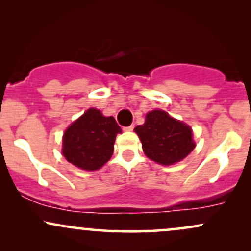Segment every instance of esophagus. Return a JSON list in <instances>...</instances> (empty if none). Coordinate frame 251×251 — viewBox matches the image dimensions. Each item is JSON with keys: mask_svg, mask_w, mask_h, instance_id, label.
<instances>
[{"mask_svg": "<svg viewBox=\"0 0 251 251\" xmlns=\"http://www.w3.org/2000/svg\"><path fill=\"white\" fill-rule=\"evenodd\" d=\"M133 128H134V125H129V126H126V127H124V131L131 132V131H133Z\"/></svg>", "mask_w": 251, "mask_h": 251, "instance_id": "esophagus-1", "label": "esophagus"}]
</instances>
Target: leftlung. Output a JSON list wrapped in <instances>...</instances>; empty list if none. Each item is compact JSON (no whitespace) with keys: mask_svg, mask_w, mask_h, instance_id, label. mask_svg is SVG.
<instances>
[{"mask_svg":"<svg viewBox=\"0 0 251 251\" xmlns=\"http://www.w3.org/2000/svg\"><path fill=\"white\" fill-rule=\"evenodd\" d=\"M134 131L142 142L144 153L162 165L180 162L196 146L190 126L162 109L149 112L145 123Z\"/></svg>","mask_w":251,"mask_h":251,"instance_id":"1","label":"left lung"}]
</instances>
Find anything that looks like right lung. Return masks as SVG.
<instances>
[{
	"instance_id": "right-lung-1",
	"label": "right lung",
	"mask_w": 251,
	"mask_h": 251,
	"mask_svg": "<svg viewBox=\"0 0 251 251\" xmlns=\"http://www.w3.org/2000/svg\"><path fill=\"white\" fill-rule=\"evenodd\" d=\"M118 133H122V128L113 117L89 108L63 133V157L86 171L99 170L113 154Z\"/></svg>"
}]
</instances>
